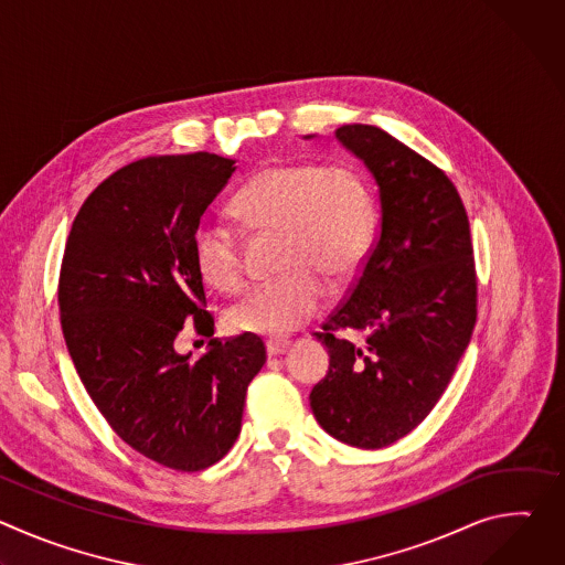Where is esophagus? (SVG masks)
<instances>
[{"label":"esophagus","mask_w":565,"mask_h":565,"mask_svg":"<svg viewBox=\"0 0 565 565\" xmlns=\"http://www.w3.org/2000/svg\"><path fill=\"white\" fill-rule=\"evenodd\" d=\"M290 349L288 340H270L268 342V355H284Z\"/></svg>","instance_id":"esophagus-1"}]
</instances>
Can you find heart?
I'll use <instances>...</instances> for the list:
<instances>
[{
    "label": "heart",
    "instance_id": "b5f03b06",
    "mask_svg": "<svg viewBox=\"0 0 565 565\" xmlns=\"http://www.w3.org/2000/svg\"><path fill=\"white\" fill-rule=\"evenodd\" d=\"M250 234H277L281 277L253 288L230 306L225 321L236 333L284 338L327 303V286L344 284L364 264L375 203L366 177L344 163H281L257 172L232 201ZM194 264L216 290L236 292L246 281L241 232L201 221L192 236Z\"/></svg>",
    "mask_w": 565,
    "mask_h": 565
}]
</instances>
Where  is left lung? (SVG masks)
I'll return each mask as SVG.
<instances>
[{
    "label": "left lung",
    "mask_w": 565,
    "mask_h": 565,
    "mask_svg": "<svg viewBox=\"0 0 565 565\" xmlns=\"http://www.w3.org/2000/svg\"><path fill=\"white\" fill-rule=\"evenodd\" d=\"M335 134L375 177L382 218L347 301L315 333L331 366L310 409L333 438L382 449L429 416L471 340L473 246L462 199L431 160L373 125ZM340 330L365 342L338 339Z\"/></svg>",
    "instance_id": "1"
}]
</instances>
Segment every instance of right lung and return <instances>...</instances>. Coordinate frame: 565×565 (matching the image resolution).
<instances>
[{
    "instance_id": "1",
    "label": "right lung",
    "mask_w": 565,
    "mask_h": 565,
    "mask_svg": "<svg viewBox=\"0 0 565 565\" xmlns=\"http://www.w3.org/2000/svg\"><path fill=\"white\" fill-rule=\"evenodd\" d=\"M232 172L207 151L134 160L79 207L60 268L62 333L94 405L131 449L177 471L232 449L266 364L253 333L214 338L194 362L174 349L185 321L214 335L192 236Z\"/></svg>"
}]
</instances>
